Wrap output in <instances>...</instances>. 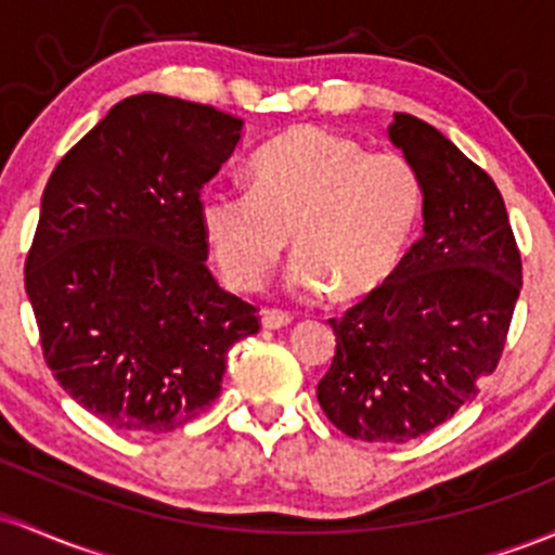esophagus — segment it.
<instances>
[{"instance_id": "obj_1", "label": "esophagus", "mask_w": 555, "mask_h": 555, "mask_svg": "<svg viewBox=\"0 0 555 555\" xmlns=\"http://www.w3.org/2000/svg\"><path fill=\"white\" fill-rule=\"evenodd\" d=\"M260 324H263V328H284L292 324V315L287 313V310L263 308L260 310Z\"/></svg>"}]
</instances>
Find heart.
I'll list each match as a JSON object with an SVG mask.
<instances>
[{
	"instance_id": "1",
	"label": "heart",
	"mask_w": 555,
	"mask_h": 555,
	"mask_svg": "<svg viewBox=\"0 0 555 555\" xmlns=\"http://www.w3.org/2000/svg\"><path fill=\"white\" fill-rule=\"evenodd\" d=\"M422 205V176L408 157L300 126L255 152L249 192L205 189L199 227L229 287L258 289L292 234L289 282L358 300L403 263Z\"/></svg>"
}]
</instances>
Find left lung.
<instances>
[{
  "label": "left lung",
  "instance_id": "obj_1",
  "mask_svg": "<svg viewBox=\"0 0 555 555\" xmlns=\"http://www.w3.org/2000/svg\"><path fill=\"white\" fill-rule=\"evenodd\" d=\"M389 139L422 176L424 236L387 284L328 319L337 352L315 389L328 422L363 442L416 440L472 403L521 289L495 181L408 113H395Z\"/></svg>",
  "mask_w": 555,
  "mask_h": 555
}]
</instances>
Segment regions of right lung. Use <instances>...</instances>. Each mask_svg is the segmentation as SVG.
<instances>
[{
	"mask_svg": "<svg viewBox=\"0 0 555 555\" xmlns=\"http://www.w3.org/2000/svg\"><path fill=\"white\" fill-rule=\"evenodd\" d=\"M242 120L166 94L118 102L52 170L26 258L41 350L107 426L173 431L221 395L258 308L218 287L199 192Z\"/></svg>",
	"mask_w": 555,
	"mask_h": 555,
	"instance_id": "1",
	"label": "right lung"
}]
</instances>
